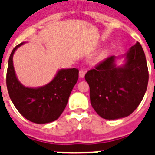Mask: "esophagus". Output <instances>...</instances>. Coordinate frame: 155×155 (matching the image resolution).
<instances>
[{
  "label": "esophagus",
  "mask_w": 155,
  "mask_h": 155,
  "mask_svg": "<svg viewBox=\"0 0 155 155\" xmlns=\"http://www.w3.org/2000/svg\"><path fill=\"white\" fill-rule=\"evenodd\" d=\"M85 71L83 70V69H81V70L80 71V72H79V75H80V78H84V77L85 75Z\"/></svg>",
  "instance_id": "34e87169"
}]
</instances>
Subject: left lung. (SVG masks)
<instances>
[{
  "instance_id": "obj_1",
  "label": "left lung",
  "mask_w": 155,
  "mask_h": 155,
  "mask_svg": "<svg viewBox=\"0 0 155 155\" xmlns=\"http://www.w3.org/2000/svg\"><path fill=\"white\" fill-rule=\"evenodd\" d=\"M123 56V65L117 66V57L110 56L85 75L91 104L104 119L115 120L130 115L147 91L149 73L141 44L137 42Z\"/></svg>"
}]
</instances>
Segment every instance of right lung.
<instances>
[{
	"label": "right lung",
	"mask_w": 155,
	"mask_h": 155,
	"mask_svg": "<svg viewBox=\"0 0 155 155\" xmlns=\"http://www.w3.org/2000/svg\"><path fill=\"white\" fill-rule=\"evenodd\" d=\"M24 43L13 48L8 58L6 74L8 95L15 108L25 119L37 124L52 122L65 109L79 78V70L60 69L49 84L39 87H25L18 80L13 63L14 52Z\"/></svg>",
	"instance_id": "right-lung-1"
}]
</instances>
